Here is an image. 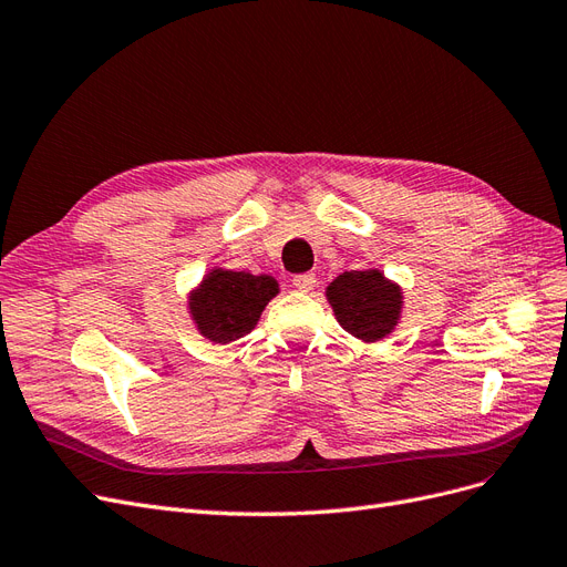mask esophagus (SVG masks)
Returning a JSON list of instances; mask_svg holds the SVG:
<instances>
[{
	"label": "esophagus",
	"mask_w": 567,
	"mask_h": 567,
	"mask_svg": "<svg viewBox=\"0 0 567 567\" xmlns=\"http://www.w3.org/2000/svg\"><path fill=\"white\" fill-rule=\"evenodd\" d=\"M291 285H295L299 291H310L318 285V278L313 276V272H301V276H295Z\"/></svg>",
	"instance_id": "34e87169"
}]
</instances>
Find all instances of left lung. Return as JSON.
Segmentation results:
<instances>
[{"instance_id":"left-lung-1","label":"left lung","mask_w":567,"mask_h":567,"mask_svg":"<svg viewBox=\"0 0 567 567\" xmlns=\"http://www.w3.org/2000/svg\"><path fill=\"white\" fill-rule=\"evenodd\" d=\"M327 301L346 332L362 341H379L398 324L403 291L377 268L349 270L327 287Z\"/></svg>"}]
</instances>
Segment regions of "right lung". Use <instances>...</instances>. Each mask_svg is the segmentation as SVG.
Segmentation results:
<instances>
[{
    "label": "right lung",
    "mask_w": 567,
    "mask_h": 567,
    "mask_svg": "<svg viewBox=\"0 0 567 567\" xmlns=\"http://www.w3.org/2000/svg\"><path fill=\"white\" fill-rule=\"evenodd\" d=\"M276 295V278L214 268L190 295L188 308L199 334L214 343H230L254 330Z\"/></svg>",
    "instance_id": "right-lung-1"
}]
</instances>
